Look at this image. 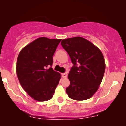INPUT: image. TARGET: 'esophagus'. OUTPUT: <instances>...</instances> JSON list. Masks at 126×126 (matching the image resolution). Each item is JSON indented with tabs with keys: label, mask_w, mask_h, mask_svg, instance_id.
<instances>
[{
	"label": "esophagus",
	"mask_w": 126,
	"mask_h": 126,
	"mask_svg": "<svg viewBox=\"0 0 126 126\" xmlns=\"http://www.w3.org/2000/svg\"><path fill=\"white\" fill-rule=\"evenodd\" d=\"M62 78H66L67 76V73H62Z\"/></svg>",
	"instance_id": "esophagus-1"
}]
</instances>
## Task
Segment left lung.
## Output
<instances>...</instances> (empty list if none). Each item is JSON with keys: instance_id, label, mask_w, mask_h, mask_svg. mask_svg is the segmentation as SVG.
Masks as SVG:
<instances>
[{"instance_id": "obj_1", "label": "left lung", "mask_w": 126, "mask_h": 126, "mask_svg": "<svg viewBox=\"0 0 126 126\" xmlns=\"http://www.w3.org/2000/svg\"><path fill=\"white\" fill-rule=\"evenodd\" d=\"M61 45L73 64L68 75L70 85L66 89L68 96L76 101L89 99L97 91L104 75L105 63L102 52L80 37L64 39Z\"/></svg>"}]
</instances>
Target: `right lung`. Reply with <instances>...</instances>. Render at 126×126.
<instances>
[{"instance_id":"add662e5","label":"right lung","mask_w":126,"mask_h":126,"mask_svg":"<svg viewBox=\"0 0 126 126\" xmlns=\"http://www.w3.org/2000/svg\"><path fill=\"white\" fill-rule=\"evenodd\" d=\"M61 39L40 37L25 46L18 55L16 73L23 89L38 101L51 99L61 75L51 66Z\"/></svg>"}]
</instances>
